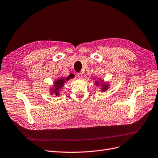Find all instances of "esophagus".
Instances as JSON below:
<instances>
[{
	"instance_id": "1",
	"label": "esophagus",
	"mask_w": 158,
	"mask_h": 158,
	"mask_svg": "<svg viewBox=\"0 0 158 158\" xmlns=\"http://www.w3.org/2000/svg\"><path fill=\"white\" fill-rule=\"evenodd\" d=\"M77 77L79 79H82L83 78V74H82V73H81V72L77 73Z\"/></svg>"
}]
</instances>
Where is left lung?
<instances>
[{
  "label": "left lung",
  "mask_w": 158,
  "mask_h": 158,
  "mask_svg": "<svg viewBox=\"0 0 158 158\" xmlns=\"http://www.w3.org/2000/svg\"><path fill=\"white\" fill-rule=\"evenodd\" d=\"M96 85H99L100 84H99V82H97V81H96ZM101 85L102 86V87L101 88L102 89V91H106L107 90V89H108V87H109V85H108L107 84H104V83H102L101 84Z\"/></svg>",
  "instance_id": "8db88e82"
}]
</instances>
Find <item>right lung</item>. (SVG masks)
I'll return each instance as SVG.
<instances>
[{
  "instance_id": "1",
  "label": "right lung",
  "mask_w": 158,
  "mask_h": 158,
  "mask_svg": "<svg viewBox=\"0 0 158 158\" xmlns=\"http://www.w3.org/2000/svg\"><path fill=\"white\" fill-rule=\"evenodd\" d=\"M73 74H70L68 77H67V79H65L64 78H60L59 79H57V81H55V85H54V87L52 89V94H53V93L56 94V96H58L60 94V89L64 87V85L66 81H68L69 79L73 78Z\"/></svg>"
}]
</instances>
